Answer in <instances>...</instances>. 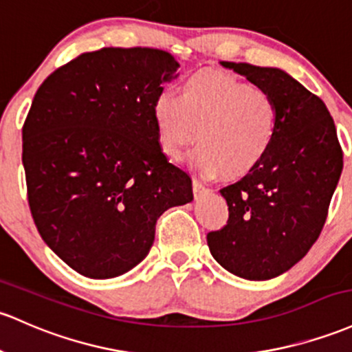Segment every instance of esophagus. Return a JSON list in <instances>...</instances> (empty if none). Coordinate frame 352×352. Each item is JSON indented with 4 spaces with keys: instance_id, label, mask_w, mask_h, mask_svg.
Wrapping results in <instances>:
<instances>
[{
    "instance_id": "34e87169",
    "label": "esophagus",
    "mask_w": 352,
    "mask_h": 352,
    "mask_svg": "<svg viewBox=\"0 0 352 352\" xmlns=\"http://www.w3.org/2000/svg\"><path fill=\"white\" fill-rule=\"evenodd\" d=\"M192 188H194L195 195H200V194H204V192H206V187H204V185L200 184L197 179H194V182H192Z\"/></svg>"
}]
</instances>
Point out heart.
Segmentation results:
<instances>
[{"mask_svg":"<svg viewBox=\"0 0 352 352\" xmlns=\"http://www.w3.org/2000/svg\"><path fill=\"white\" fill-rule=\"evenodd\" d=\"M153 120L165 155L179 158L195 137L192 162L200 173L239 179L267 157L280 115L264 88L223 72H197L180 85V95L157 96Z\"/></svg>","mask_w":352,"mask_h":352,"instance_id":"b5f03b06","label":"heart"}]
</instances>
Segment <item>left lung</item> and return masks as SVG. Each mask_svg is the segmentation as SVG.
Here are the masks:
<instances>
[{"label": "left lung", "instance_id": "left-lung-1", "mask_svg": "<svg viewBox=\"0 0 352 352\" xmlns=\"http://www.w3.org/2000/svg\"><path fill=\"white\" fill-rule=\"evenodd\" d=\"M264 88L279 105L267 157L220 190L229 220L207 234L215 261L234 276L267 280L296 265L318 241L342 172L334 120L319 96L279 68L220 61Z\"/></svg>", "mask_w": 352, "mask_h": 352}]
</instances>
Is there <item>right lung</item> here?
Masks as SVG:
<instances>
[{
  "label": "right lung",
  "mask_w": 352,
  "mask_h": 352,
  "mask_svg": "<svg viewBox=\"0 0 352 352\" xmlns=\"http://www.w3.org/2000/svg\"><path fill=\"white\" fill-rule=\"evenodd\" d=\"M179 67L164 50L102 48L55 69L34 95L23 125L30 210L45 244L85 277L129 272L157 219L194 200L153 120Z\"/></svg>",
  "instance_id": "1"
}]
</instances>
